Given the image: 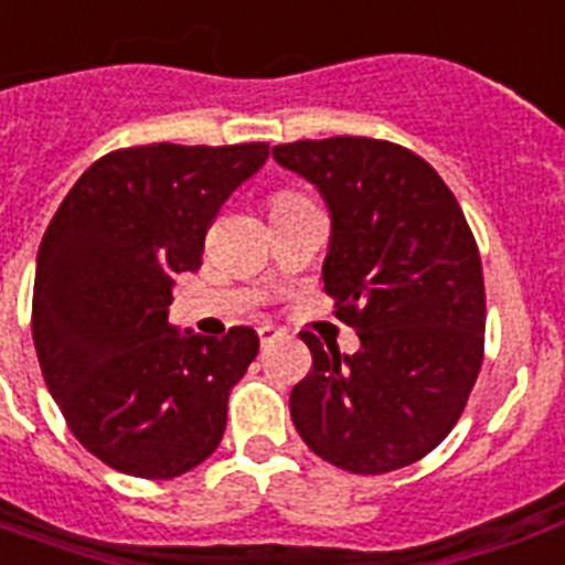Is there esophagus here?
<instances>
[{
    "mask_svg": "<svg viewBox=\"0 0 565 565\" xmlns=\"http://www.w3.org/2000/svg\"><path fill=\"white\" fill-rule=\"evenodd\" d=\"M257 337H260V345H273V343H278V340H281L284 337V331H278V328H273V326H260L257 328Z\"/></svg>",
    "mask_w": 565,
    "mask_h": 565,
    "instance_id": "esophagus-1",
    "label": "esophagus"
}]
</instances>
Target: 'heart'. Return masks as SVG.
<instances>
[{"instance_id":"heart-1","label":"heart","mask_w":565,"mask_h":565,"mask_svg":"<svg viewBox=\"0 0 565 565\" xmlns=\"http://www.w3.org/2000/svg\"><path fill=\"white\" fill-rule=\"evenodd\" d=\"M290 202H299V199H296V195H290V193L275 195V199H273V207H278V204H290Z\"/></svg>"}]
</instances>
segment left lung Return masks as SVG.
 Returning a JSON list of instances; mask_svg holds the SVG:
<instances>
[{"label":"left lung","instance_id":"8db88e82","mask_svg":"<svg viewBox=\"0 0 565 565\" xmlns=\"http://www.w3.org/2000/svg\"><path fill=\"white\" fill-rule=\"evenodd\" d=\"M273 158L331 213L322 281L361 337L340 354L301 334L313 370L292 386V425L345 472L416 463L455 428L483 361L481 255L463 211L428 161L386 140H299Z\"/></svg>","mask_w":565,"mask_h":565}]
</instances>
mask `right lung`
<instances>
[{"label":"right lung","instance_id":"obj_1","mask_svg":"<svg viewBox=\"0 0 565 565\" xmlns=\"http://www.w3.org/2000/svg\"><path fill=\"white\" fill-rule=\"evenodd\" d=\"M266 158V143L119 149L49 222L31 301L40 370L75 439L117 472L167 481L220 446L257 334L216 340L167 317L175 275L202 266L207 225Z\"/></svg>","mask_w":565,"mask_h":565}]
</instances>
